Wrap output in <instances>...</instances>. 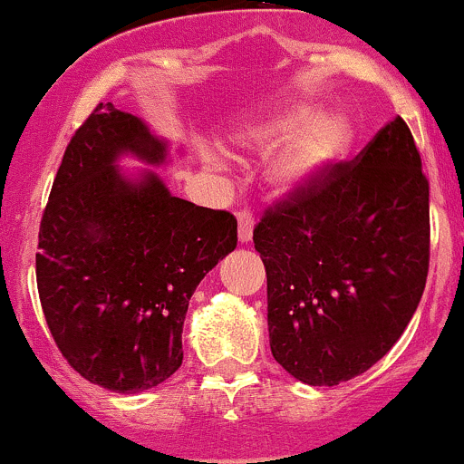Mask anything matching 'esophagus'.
Segmentation results:
<instances>
[{"mask_svg":"<svg viewBox=\"0 0 464 464\" xmlns=\"http://www.w3.org/2000/svg\"><path fill=\"white\" fill-rule=\"evenodd\" d=\"M237 221H238V241L247 243L252 238V227H255V218L247 209H241L237 214Z\"/></svg>","mask_w":464,"mask_h":464,"instance_id":"1","label":"esophagus"}]
</instances>
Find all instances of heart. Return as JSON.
Listing matches in <instances>:
<instances>
[{"label": "heart", "mask_w": 464, "mask_h": 464, "mask_svg": "<svg viewBox=\"0 0 464 464\" xmlns=\"http://www.w3.org/2000/svg\"><path fill=\"white\" fill-rule=\"evenodd\" d=\"M350 141L345 117H318V110L304 101L246 123L232 135L234 149L246 155H268L279 149L266 169V178L279 194H293L320 180L347 153Z\"/></svg>", "instance_id": "obj_1"}]
</instances>
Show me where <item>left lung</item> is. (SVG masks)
<instances>
[{"mask_svg":"<svg viewBox=\"0 0 464 464\" xmlns=\"http://www.w3.org/2000/svg\"><path fill=\"white\" fill-rule=\"evenodd\" d=\"M429 238V180L397 117L352 162L334 164L256 223L275 361L309 386L372 368L420 304Z\"/></svg>","mask_w":464,"mask_h":464,"instance_id":"1","label":"left lung"}]
</instances>
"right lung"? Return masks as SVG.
<instances>
[{
    "label": "right lung",
    "instance_id": "1",
    "mask_svg": "<svg viewBox=\"0 0 464 464\" xmlns=\"http://www.w3.org/2000/svg\"><path fill=\"white\" fill-rule=\"evenodd\" d=\"M169 144L140 117L99 103L67 144L35 255L40 304L67 363L87 382L135 394L182 365V324L200 279L237 247V218L169 191Z\"/></svg>",
    "mask_w": 464,
    "mask_h": 464
}]
</instances>
